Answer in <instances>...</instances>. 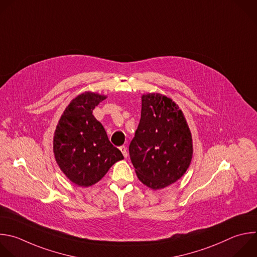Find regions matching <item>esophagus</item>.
<instances>
[{
  "instance_id": "esophagus-1",
  "label": "esophagus",
  "mask_w": 257,
  "mask_h": 257,
  "mask_svg": "<svg viewBox=\"0 0 257 257\" xmlns=\"http://www.w3.org/2000/svg\"><path fill=\"white\" fill-rule=\"evenodd\" d=\"M119 149H120V151L122 152V154H123V156H124V157H127V156H128V154H127V148H126V146L122 145V146H120V147H119Z\"/></svg>"
}]
</instances>
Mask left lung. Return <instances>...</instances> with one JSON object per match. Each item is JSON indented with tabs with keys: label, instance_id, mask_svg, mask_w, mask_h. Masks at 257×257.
I'll return each mask as SVG.
<instances>
[{
	"label": "left lung",
	"instance_id": "left-lung-1",
	"mask_svg": "<svg viewBox=\"0 0 257 257\" xmlns=\"http://www.w3.org/2000/svg\"><path fill=\"white\" fill-rule=\"evenodd\" d=\"M138 179L160 190L181 179L191 163L192 135L183 112L160 94L142 97L141 118L129 145Z\"/></svg>",
	"mask_w": 257,
	"mask_h": 257
}]
</instances>
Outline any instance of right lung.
<instances>
[{
    "instance_id": "obj_1",
    "label": "right lung",
    "mask_w": 257,
    "mask_h": 257,
    "mask_svg": "<svg viewBox=\"0 0 257 257\" xmlns=\"http://www.w3.org/2000/svg\"><path fill=\"white\" fill-rule=\"evenodd\" d=\"M105 99L95 93L77 96L66 107L54 133L55 159L63 174L79 187L98 183L115 162L124 158L93 116Z\"/></svg>"
}]
</instances>
